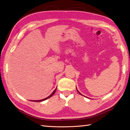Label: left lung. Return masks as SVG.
Instances as JSON below:
<instances>
[{
	"mask_svg": "<svg viewBox=\"0 0 130 130\" xmlns=\"http://www.w3.org/2000/svg\"><path fill=\"white\" fill-rule=\"evenodd\" d=\"M77 92H78V93H80V94H81V93H80V92H78V91H77Z\"/></svg>",
	"mask_w": 130,
	"mask_h": 130,
	"instance_id": "left-lung-1",
	"label": "left lung"
}]
</instances>
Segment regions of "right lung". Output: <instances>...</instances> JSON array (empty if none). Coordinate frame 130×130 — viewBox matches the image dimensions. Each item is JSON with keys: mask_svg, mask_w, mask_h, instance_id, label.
<instances>
[{"mask_svg": "<svg viewBox=\"0 0 130 130\" xmlns=\"http://www.w3.org/2000/svg\"><path fill=\"white\" fill-rule=\"evenodd\" d=\"M56 89L54 90V91H53V93H52L51 94H50V96H48L47 98H45V99H42V100H33V102H42V101H44V100H46V99H47L50 98V97H52L53 95V94L55 93V92H56Z\"/></svg>", "mask_w": 130, "mask_h": 130, "instance_id": "add662e5", "label": "right lung"}]
</instances>
